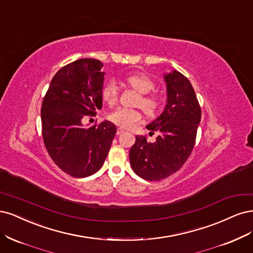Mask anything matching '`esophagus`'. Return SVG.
I'll return each instance as SVG.
<instances>
[{"label": "esophagus", "instance_id": "1", "mask_svg": "<svg viewBox=\"0 0 253 253\" xmlns=\"http://www.w3.org/2000/svg\"><path fill=\"white\" fill-rule=\"evenodd\" d=\"M124 132V129H122V128H118V130H117V134L118 135H120V134H122Z\"/></svg>", "mask_w": 253, "mask_h": 253}]
</instances>
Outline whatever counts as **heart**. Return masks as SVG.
<instances>
[{"instance_id":"obj_1","label":"heart","mask_w":253,"mask_h":253,"mask_svg":"<svg viewBox=\"0 0 253 253\" xmlns=\"http://www.w3.org/2000/svg\"><path fill=\"white\" fill-rule=\"evenodd\" d=\"M125 82L138 93H141L137 105L141 106V108L148 116L156 115L160 110L161 100L156 94H149V92L154 89L153 81L143 73H130L125 77ZM118 94L119 88L117 83L113 80L108 81L104 85L102 90L103 100L107 104L112 105L117 102ZM108 120L121 128L130 129L142 121V113L135 109L118 108L109 113Z\"/></svg>"}]
</instances>
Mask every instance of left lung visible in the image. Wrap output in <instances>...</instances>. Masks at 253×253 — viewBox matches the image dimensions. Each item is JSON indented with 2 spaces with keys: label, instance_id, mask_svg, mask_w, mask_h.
Masks as SVG:
<instances>
[{
  "label": "left lung",
  "instance_id": "left-lung-1",
  "mask_svg": "<svg viewBox=\"0 0 253 253\" xmlns=\"http://www.w3.org/2000/svg\"><path fill=\"white\" fill-rule=\"evenodd\" d=\"M167 102L161 116L146 126L158 132L156 142L136 135L129 160L134 172L147 181L173 174L189 158L201 122V107L189 80L181 72L165 73Z\"/></svg>",
  "mask_w": 253,
  "mask_h": 253
}]
</instances>
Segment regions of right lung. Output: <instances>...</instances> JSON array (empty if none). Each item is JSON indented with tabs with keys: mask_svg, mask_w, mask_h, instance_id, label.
Wrapping results in <instances>:
<instances>
[{
	"mask_svg": "<svg viewBox=\"0 0 253 253\" xmlns=\"http://www.w3.org/2000/svg\"><path fill=\"white\" fill-rule=\"evenodd\" d=\"M95 59H81L61 68L52 78L41 109L45 147L52 161L73 177L95 173L105 162L117 132L104 121L89 128L87 116L102 108L105 72Z\"/></svg>",
	"mask_w": 253,
	"mask_h": 253,
	"instance_id": "1",
	"label": "right lung"
}]
</instances>
